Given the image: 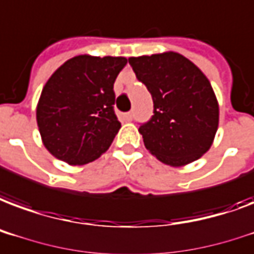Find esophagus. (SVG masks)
Masks as SVG:
<instances>
[{
	"mask_svg": "<svg viewBox=\"0 0 254 254\" xmlns=\"http://www.w3.org/2000/svg\"><path fill=\"white\" fill-rule=\"evenodd\" d=\"M123 119L129 122V120L132 119V114H131V112H125V114H123Z\"/></svg>",
	"mask_w": 254,
	"mask_h": 254,
	"instance_id": "esophagus-1",
	"label": "esophagus"
}]
</instances>
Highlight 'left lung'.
Wrapping results in <instances>:
<instances>
[{
	"label": "left lung",
	"mask_w": 254,
	"mask_h": 254,
	"mask_svg": "<svg viewBox=\"0 0 254 254\" xmlns=\"http://www.w3.org/2000/svg\"><path fill=\"white\" fill-rule=\"evenodd\" d=\"M128 63L154 103V115L139 126L146 148L175 167L197 161L210 148L218 127L210 81L175 52L129 57Z\"/></svg>",
	"instance_id": "1"
}]
</instances>
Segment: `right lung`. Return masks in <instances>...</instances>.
I'll return each mask as SVG.
<instances>
[{"label":"right lung","instance_id":"add662e5","mask_svg":"<svg viewBox=\"0 0 254 254\" xmlns=\"http://www.w3.org/2000/svg\"><path fill=\"white\" fill-rule=\"evenodd\" d=\"M126 57L76 56L51 76L37 104L44 146L69 165L95 161L120 128L114 83Z\"/></svg>","mask_w":254,"mask_h":254}]
</instances>
